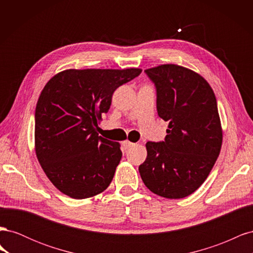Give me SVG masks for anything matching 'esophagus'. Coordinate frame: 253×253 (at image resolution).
Masks as SVG:
<instances>
[{
  "mask_svg": "<svg viewBox=\"0 0 253 253\" xmlns=\"http://www.w3.org/2000/svg\"><path fill=\"white\" fill-rule=\"evenodd\" d=\"M122 144H124V147H125L126 149L132 148V147H134V145H135V143H133V142H131V141H128V140H125L124 142H122Z\"/></svg>",
  "mask_w": 253,
  "mask_h": 253,
  "instance_id": "1",
  "label": "esophagus"
}]
</instances>
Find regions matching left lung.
<instances>
[{"label":"left lung","mask_w":253,"mask_h":253,"mask_svg":"<svg viewBox=\"0 0 253 253\" xmlns=\"http://www.w3.org/2000/svg\"><path fill=\"white\" fill-rule=\"evenodd\" d=\"M144 72L155 83L158 116L169 126L165 141L145 143L139 173L153 193L178 200L203 185L219 155L216 98L207 80L187 67L162 64Z\"/></svg>","instance_id":"obj_1"}]
</instances>
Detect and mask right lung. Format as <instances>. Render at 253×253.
I'll use <instances>...</instances> for the list:
<instances>
[{
  "label": "right lung",
  "instance_id": "add662e5",
  "mask_svg": "<svg viewBox=\"0 0 253 253\" xmlns=\"http://www.w3.org/2000/svg\"><path fill=\"white\" fill-rule=\"evenodd\" d=\"M140 68L65 70L45 84L35 114V150L44 173L75 200L110 186L122 152L120 143L96 132L114 91L139 76Z\"/></svg>",
  "mask_w": 253,
  "mask_h": 253
}]
</instances>
